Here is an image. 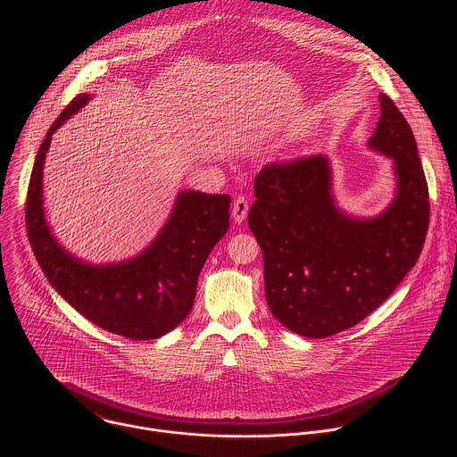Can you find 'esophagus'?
Segmentation results:
<instances>
[{
	"mask_svg": "<svg viewBox=\"0 0 457 457\" xmlns=\"http://www.w3.org/2000/svg\"><path fill=\"white\" fill-rule=\"evenodd\" d=\"M247 212H249V203L247 199L244 197H238L235 203H233V210H231V217L235 222H244L245 217H247Z\"/></svg>",
	"mask_w": 457,
	"mask_h": 457,
	"instance_id": "34e87169",
	"label": "esophagus"
}]
</instances>
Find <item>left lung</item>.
Listing matches in <instances>:
<instances>
[{"mask_svg":"<svg viewBox=\"0 0 457 457\" xmlns=\"http://www.w3.org/2000/svg\"><path fill=\"white\" fill-rule=\"evenodd\" d=\"M369 148L395 162L396 195L379 215L358 219L333 197L325 155L273 162L254 179L249 229L264 254L273 316L305 338H325L360 323L416 266L430 204L412 129L388 96Z\"/></svg>","mask_w":457,"mask_h":457,"instance_id":"obj_1","label":"left lung"}]
</instances>
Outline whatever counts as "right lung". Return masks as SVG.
Listing matches in <instances>:
<instances>
[{"instance_id":"add662e5","label":"right lung","mask_w":457,"mask_h":457,"mask_svg":"<svg viewBox=\"0 0 457 457\" xmlns=\"http://www.w3.org/2000/svg\"><path fill=\"white\" fill-rule=\"evenodd\" d=\"M79 94L46 132L27 193V233L52 287L101 329L129 340L161 338L187 316L208 254L229 228V195L184 189L168 222L137 256L115 264H88L52 235L43 208V166L55 129L78 113Z\"/></svg>"}]
</instances>
